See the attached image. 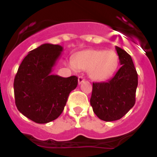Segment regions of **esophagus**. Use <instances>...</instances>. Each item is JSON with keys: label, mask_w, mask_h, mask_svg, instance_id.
<instances>
[{"label": "esophagus", "mask_w": 157, "mask_h": 157, "mask_svg": "<svg viewBox=\"0 0 157 157\" xmlns=\"http://www.w3.org/2000/svg\"><path fill=\"white\" fill-rule=\"evenodd\" d=\"M78 84H82V83L83 82L85 81V79H84V78L82 77V76H79L78 77Z\"/></svg>", "instance_id": "obj_1"}]
</instances>
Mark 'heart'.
Returning a JSON list of instances; mask_svg holds the SVG:
<instances>
[{"mask_svg": "<svg viewBox=\"0 0 157 157\" xmlns=\"http://www.w3.org/2000/svg\"><path fill=\"white\" fill-rule=\"evenodd\" d=\"M119 63L117 54L112 50L86 49L78 52L68 62L72 69L87 71L89 77L95 81H103L110 77Z\"/></svg>", "mask_w": 157, "mask_h": 157, "instance_id": "1", "label": "heart"}]
</instances>
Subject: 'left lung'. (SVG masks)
Here are the masks:
<instances>
[{"label":"left lung","mask_w":157,"mask_h":157,"mask_svg":"<svg viewBox=\"0 0 157 157\" xmlns=\"http://www.w3.org/2000/svg\"><path fill=\"white\" fill-rule=\"evenodd\" d=\"M121 67L105 82L93 83L90 105L100 120L115 121L125 116L135 104L138 74L131 56L116 46Z\"/></svg>","instance_id":"obj_1"}]
</instances>
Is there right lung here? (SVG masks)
Wrapping results in <instances>:
<instances>
[{
    "instance_id": "right-lung-1",
    "label": "right lung",
    "mask_w": 157,
    "mask_h": 157,
    "mask_svg": "<svg viewBox=\"0 0 157 157\" xmlns=\"http://www.w3.org/2000/svg\"><path fill=\"white\" fill-rule=\"evenodd\" d=\"M59 45L45 43L29 52L14 79L18 110L37 123H47L61 114L68 96L78 85V78L52 75L63 52Z\"/></svg>"
}]
</instances>
